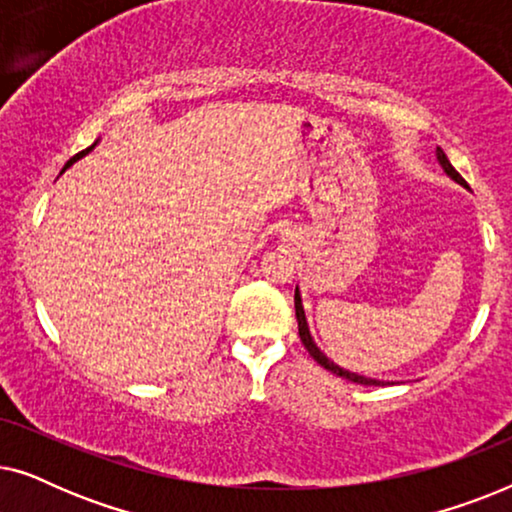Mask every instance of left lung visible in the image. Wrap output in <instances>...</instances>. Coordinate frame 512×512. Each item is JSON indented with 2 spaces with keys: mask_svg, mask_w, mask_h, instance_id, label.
<instances>
[{
  "mask_svg": "<svg viewBox=\"0 0 512 512\" xmlns=\"http://www.w3.org/2000/svg\"><path fill=\"white\" fill-rule=\"evenodd\" d=\"M436 158H438L440 167H443V170H445L447 177H450L452 181H457L459 186L468 188V186H466V181L461 179V174H459L457 170H454L452 163H450V160H447L445 151L440 149V146H436ZM293 305H296V319H298V335H300V340H303L305 349H307V352H310V356H312L314 361L319 363V366H324L326 370H331L333 375L342 377V380H349V382H356V384H366V387H384V384H389V382L375 380V377H366V375L352 373V370H345V368H340L338 363H333L331 359H328V356H326L324 352H321V349L317 347V342H314V338H312V333H310V326H307V317H305V310H303V298H300V291H298V286H296V296H293Z\"/></svg>",
  "mask_w": 512,
  "mask_h": 512,
  "instance_id": "1",
  "label": "left lung"
}]
</instances>
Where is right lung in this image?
I'll use <instances>...</instances> for the list:
<instances>
[{
    "label": "right lung",
    "mask_w": 512,
    "mask_h": 512,
    "mask_svg": "<svg viewBox=\"0 0 512 512\" xmlns=\"http://www.w3.org/2000/svg\"><path fill=\"white\" fill-rule=\"evenodd\" d=\"M95 144H97V142H95ZM95 144H93V146H88V149H86V151H81V153H76V156H74V158H69V160H67V165H65V167H62V172H65V170H67V167H72V165H74V163H76V160H81V158H83V156H88V153H90V151H93V149H95Z\"/></svg>",
    "instance_id": "1"
}]
</instances>
